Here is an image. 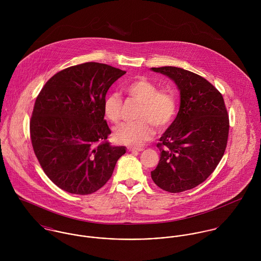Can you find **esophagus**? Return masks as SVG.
I'll use <instances>...</instances> for the list:
<instances>
[{"label": "esophagus", "mask_w": 261, "mask_h": 261, "mask_svg": "<svg viewBox=\"0 0 261 261\" xmlns=\"http://www.w3.org/2000/svg\"><path fill=\"white\" fill-rule=\"evenodd\" d=\"M127 150L130 152H138V151H142L144 149H137V148H127Z\"/></svg>", "instance_id": "34e87169"}]
</instances>
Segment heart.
<instances>
[{"label":"heart","instance_id":"heart-1","mask_svg":"<svg viewBox=\"0 0 261 261\" xmlns=\"http://www.w3.org/2000/svg\"><path fill=\"white\" fill-rule=\"evenodd\" d=\"M124 91L142 103L136 123H121L114 129L116 142L139 147L153 136V127L165 129L176 116L178 101L172 89H159V85L145 76H139L124 85ZM105 115L112 122H118L121 117L122 100L117 93L107 96L103 105Z\"/></svg>","mask_w":261,"mask_h":261}]
</instances>
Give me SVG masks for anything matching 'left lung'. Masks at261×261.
Masks as SVG:
<instances>
[{"mask_svg": "<svg viewBox=\"0 0 261 261\" xmlns=\"http://www.w3.org/2000/svg\"><path fill=\"white\" fill-rule=\"evenodd\" d=\"M172 79L180 91V110L156 147L161 158L150 172L161 189L180 193L203 183L226 149L229 117L222 94L205 78L183 68H150Z\"/></svg>", "mask_w": 261, "mask_h": 261, "instance_id": "1", "label": "left lung"}]
</instances>
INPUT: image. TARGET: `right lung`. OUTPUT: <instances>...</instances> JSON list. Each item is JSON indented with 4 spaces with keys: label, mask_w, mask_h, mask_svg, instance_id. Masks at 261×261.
<instances>
[{
    "label": "right lung",
    "mask_w": 261,
    "mask_h": 261,
    "mask_svg": "<svg viewBox=\"0 0 261 261\" xmlns=\"http://www.w3.org/2000/svg\"><path fill=\"white\" fill-rule=\"evenodd\" d=\"M125 71L87 62L52 76L36 98L30 121L34 152L47 177L77 195L99 190L111 179L125 147H112L103 105Z\"/></svg>",
    "instance_id": "1"
}]
</instances>
